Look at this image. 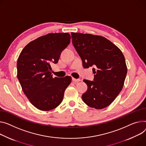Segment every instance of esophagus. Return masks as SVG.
<instances>
[{
    "label": "esophagus",
    "mask_w": 146,
    "mask_h": 146,
    "mask_svg": "<svg viewBox=\"0 0 146 146\" xmlns=\"http://www.w3.org/2000/svg\"><path fill=\"white\" fill-rule=\"evenodd\" d=\"M72 80H73V82H74V83H77V82H80V79H74V78H72Z\"/></svg>",
    "instance_id": "34e87169"
}]
</instances>
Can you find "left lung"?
I'll list each match as a JSON object with an SVG mask.
<instances>
[{"label":"left lung","instance_id":"obj_1","mask_svg":"<svg viewBox=\"0 0 146 146\" xmlns=\"http://www.w3.org/2000/svg\"><path fill=\"white\" fill-rule=\"evenodd\" d=\"M72 43L81 57L84 68L93 66L94 81L82 95L90 108L102 109L109 106L123 89L127 68L121 51L106 38L91 34L71 33Z\"/></svg>","mask_w":146,"mask_h":146}]
</instances>
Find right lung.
<instances>
[{
	"label": "right lung",
	"instance_id": "right-lung-1",
	"mask_svg": "<svg viewBox=\"0 0 146 146\" xmlns=\"http://www.w3.org/2000/svg\"><path fill=\"white\" fill-rule=\"evenodd\" d=\"M67 33H48L28 43L17 62V76L23 92L38 110L48 111L59 106L72 81L70 76L53 77L50 64L57 63L69 44Z\"/></svg>",
	"mask_w": 146,
	"mask_h": 146
}]
</instances>
